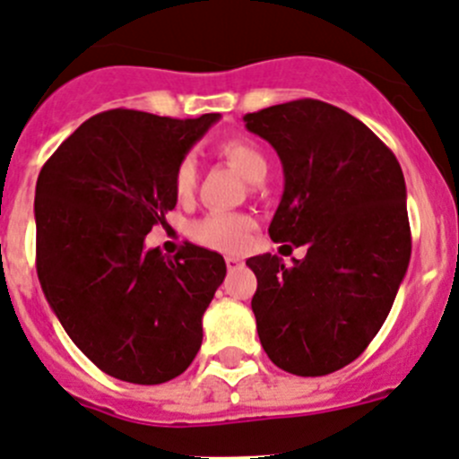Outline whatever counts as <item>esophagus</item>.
Segmentation results:
<instances>
[{
	"mask_svg": "<svg viewBox=\"0 0 459 459\" xmlns=\"http://www.w3.org/2000/svg\"><path fill=\"white\" fill-rule=\"evenodd\" d=\"M226 266H229V271H235V268L244 266V259L242 257H235V255H229V257H226Z\"/></svg>",
	"mask_w": 459,
	"mask_h": 459,
	"instance_id": "1",
	"label": "esophagus"
}]
</instances>
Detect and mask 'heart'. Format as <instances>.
Wrapping results in <instances>:
<instances>
[{"instance_id":"1","label":"heart","mask_w":459,"mask_h":459,"mask_svg":"<svg viewBox=\"0 0 459 459\" xmlns=\"http://www.w3.org/2000/svg\"><path fill=\"white\" fill-rule=\"evenodd\" d=\"M217 152L239 170L248 182H262L266 178L268 160L262 148L248 137H229L217 146ZM197 186V164L191 155L182 157L173 170V191L179 202L191 200ZM253 233V220L242 212L212 211L191 226V235L211 251L242 253Z\"/></svg>"}]
</instances>
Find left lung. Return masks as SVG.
<instances>
[{
    "instance_id": "8db88e82",
    "label": "left lung",
    "mask_w": 459,
    "mask_h": 459,
    "mask_svg": "<svg viewBox=\"0 0 459 459\" xmlns=\"http://www.w3.org/2000/svg\"><path fill=\"white\" fill-rule=\"evenodd\" d=\"M244 122L284 169L268 235L307 247L293 266L271 253L247 259L259 342L286 373L340 371L377 335L409 268L400 161L367 124L326 101H286Z\"/></svg>"
}]
</instances>
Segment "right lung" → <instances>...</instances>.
Listing matches in <instances>:
<instances>
[{
    "label": "right lung",
    "mask_w": 459,
    "mask_h": 459,
    "mask_svg": "<svg viewBox=\"0 0 459 459\" xmlns=\"http://www.w3.org/2000/svg\"><path fill=\"white\" fill-rule=\"evenodd\" d=\"M220 113L92 115L37 178V277L64 331L106 375L161 384L191 367L224 257L186 244L143 248L178 195L173 170Z\"/></svg>",
    "instance_id": "add662e5"
}]
</instances>
